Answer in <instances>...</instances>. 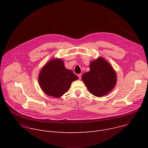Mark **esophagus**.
<instances>
[{
    "label": "esophagus",
    "mask_w": 148,
    "mask_h": 148,
    "mask_svg": "<svg viewBox=\"0 0 148 148\" xmlns=\"http://www.w3.org/2000/svg\"><path fill=\"white\" fill-rule=\"evenodd\" d=\"M78 77L79 79H81V77H82V74H79L78 75Z\"/></svg>",
    "instance_id": "34e87169"
}]
</instances>
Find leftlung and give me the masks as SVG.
<instances>
[{"instance_id": "obj_1", "label": "left lung", "mask_w": 148, "mask_h": 148, "mask_svg": "<svg viewBox=\"0 0 148 148\" xmlns=\"http://www.w3.org/2000/svg\"><path fill=\"white\" fill-rule=\"evenodd\" d=\"M90 70L82 75V79L92 95L101 97L107 95L116 82L115 71L109 62L102 57L91 62Z\"/></svg>"}]
</instances>
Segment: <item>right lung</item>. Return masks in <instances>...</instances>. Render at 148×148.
Masks as SVG:
<instances>
[{
  "instance_id": "add662e5",
  "label": "right lung",
  "mask_w": 148,
  "mask_h": 148,
  "mask_svg": "<svg viewBox=\"0 0 148 148\" xmlns=\"http://www.w3.org/2000/svg\"><path fill=\"white\" fill-rule=\"evenodd\" d=\"M78 77L64 67L61 59L50 60L41 69L38 82L47 95L58 98L68 91L73 81Z\"/></svg>"
}]
</instances>
